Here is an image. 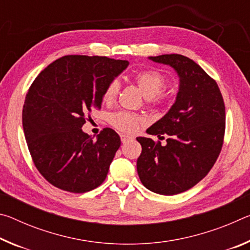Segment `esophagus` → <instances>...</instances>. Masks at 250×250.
I'll list each match as a JSON object with an SVG mask.
<instances>
[{"label":"esophagus","instance_id":"1","mask_svg":"<svg viewBox=\"0 0 250 250\" xmlns=\"http://www.w3.org/2000/svg\"><path fill=\"white\" fill-rule=\"evenodd\" d=\"M120 138H121V141L122 143H126L130 140H132V137H130V135H126V134H120Z\"/></svg>","mask_w":250,"mask_h":250}]
</instances>
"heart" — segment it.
Instances as JSON below:
<instances>
[{"label":"heart","instance_id":"heart-1","mask_svg":"<svg viewBox=\"0 0 250 250\" xmlns=\"http://www.w3.org/2000/svg\"><path fill=\"white\" fill-rule=\"evenodd\" d=\"M134 80L150 104H162L167 103V100L168 99V95L166 91L161 90L164 87V83H166V77L159 70L147 69L140 71V73H138L134 76ZM119 89V80L112 79L107 84V87H105L104 91L103 99L104 103H113L117 98ZM146 122L147 119L145 116L126 111V110H120V111L112 112L109 116V124L117 130L126 133L137 132L140 129V126L146 125Z\"/></svg>","mask_w":250,"mask_h":250}]
</instances>
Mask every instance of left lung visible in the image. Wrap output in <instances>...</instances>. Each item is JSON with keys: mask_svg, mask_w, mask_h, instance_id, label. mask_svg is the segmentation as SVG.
<instances>
[{"mask_svg": "<svg viewBox=\"0 0 250 250\" xmlns=\"http://www.w3.org/2000/svg\"><path fill=\"white\" fill-rule=\"evenodd\" d=\"M168 65L180 77L171 109L146 132L168 135L167 145L139 137L142 152L137 161L142 184L161 195L188 191L204 179L221 153L225 134V104L215 80L183 55L149 57Z\"/></svg>", "mask_w": 250, "mask_h": 250, "instance_id": "8db88e82", "label": "left lung"}]
</instances>
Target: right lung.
Returning a JSON list of instances; mask_svg holds the SVG:
<instances>
[{"label": "right lung", "mask_w": 250, "mask_h": 250, "mask_svg": "<svg viewBox=\"0 0 250 250\" xmlns=\"http://www.w3.org/2000/svg\"><path fill=\"white\" fill-rule=\"evenodd\" d=\"M128 65L68 55L46 67L29 87L22 115L25 139L36 168L52 185L84 193L105 180L120 137L105 128L94 140L82 126L91 109L101 107L107 84Z\"/></svg>", "instance_id": "right-lung-1"}]
</instances>
